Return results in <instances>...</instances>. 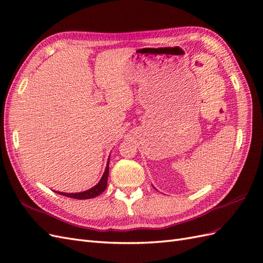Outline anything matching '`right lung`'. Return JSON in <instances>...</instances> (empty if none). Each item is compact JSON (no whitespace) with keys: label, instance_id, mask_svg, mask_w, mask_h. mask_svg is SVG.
I'll return each mask as SVG.
<instances>
[{"label":"right lung","instance_id":"right-lung-1","mask_svg":"<svg viewBox=\"0 0 263 263\" xmlns=\"http://www.w3.org/2000/svg\"><path fill=\"white\" fill-rule=\"evenodd\" d=\"M108 160H109V158H108ZM108 164H109V162L107 161L106 169H105L104 173H103L100 182L97 185H94L93 187L86 190V191H83V192H80V193H63V192H57V191H55V192H57L58 194L65 195V196L71 197V198H77V200H89V198H93L95 196L100 195L107 186V178H108V169H109Z\"/></svg>","mask_w":263,"mask_h":263}]
</instances>
